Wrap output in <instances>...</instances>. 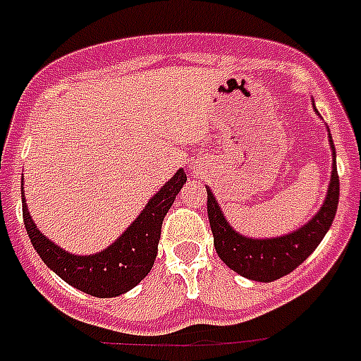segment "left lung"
Returning a JSON list of instances; mask_svg holds the SVG:
<instances>
[{
	"mask_svg": "<svg viewBox=\"0 0 361 361\" xmlns=\"http://www.w3.org/2000/svg\"><path fill=\"white\" fill-rule=\"evenodd\" d=\"M330 142L334 149V170H331L330 189L324 206L307 225L288 236L275 238V240H251L240 236L226 223L214 195L208 189V219L214 234L215 251L228 268L247 279L271 283L296 269L319 247L334 223L337 204H339V174H337L336 147L331 136Z\"/></svg>",
	"mask_w": 361,
	"mask_h": 361,
	"instance_id": "obj_1",
	"label": "left lung"
}]
</instances>
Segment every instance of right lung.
Returning a JSON list of instances; mask_svg holds the SVG:
<instances>
[{"instance_id":"add662e5","label":"right lung","mask_w":361,"mask_h":361,"mask_svg":"<svg viewBox=\"0 0 361 361\" xmlns=\"http://www.w3.org/2000/svg\"><path fill=\"white\" fill-rule=\"evenodd\" d=\"M185 181L187 174L180 169L174 178L161 187V191L147 202L146 209L138 215V219L127 228L123 236L109 249L92 257H76L54 245L52 241L37 231L25 204H22L25 231L42 262L56 271L65 283L97 298L120 296L149 274L157 257V243L164 215L169 214L176 195L181 191Z\"/></svg>"}]
</instances>
